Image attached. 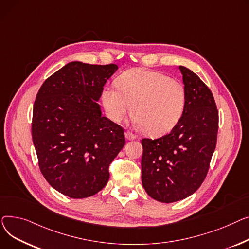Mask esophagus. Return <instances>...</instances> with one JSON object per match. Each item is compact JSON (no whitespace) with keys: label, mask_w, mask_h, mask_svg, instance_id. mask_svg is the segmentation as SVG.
I'll use <instances>...</instances> for the list:
<instances>
[{"label":"esophagus","mask_w":249,"mask_h":249,"mask_svg":"<svg viewBox=\"0 0 249 249\" xmlns=\"http://www.w3.org/2000/svg\"><path fill=\"white\" fill-rule=\"evenodd\" d=\"M125 137H126V139L128 140V141H131V140H136L138 137L135 135V134H133V133H130L129 130H126V133H125Z\"/></svg>","instance_id":"1"}]
</instances>
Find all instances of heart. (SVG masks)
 Masks as SVG:
<instances>
[{
	"instance_id": "heart-1",
	"label": "heart",
	"mask_w": 249,
	"mask_h": 249,
	"mask_svg": "<svg viewBox=\"0 0 249 249\" xmlns=\"http://www.w3.org/2000/svg\"><path fill=\"white\" fill-rule=\"evenodd\" d=\"M119 89L107 86L101 99L108 118L115 123L130 112L149 136H160L178 124L186 106V89L165 73L143 68L124 72L116 79Z\"/></svg>"
}]
</instances>
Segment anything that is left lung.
Instances as JSON below:
<instances>
[{
  "label": "left lung",
  "mask_w": 249,
  "mask_h": 249,
  "mask_svg": "<svg viewBox=\"0 0 249 249\" xmlns=\"http://www.w3.org/2000/svg\"><path fill=\"white\" fill-rule=\"evenodd\" d=\"M179 68L187 96L180 121L162 138L142 140V186L163 203L197 191L207 176L217 142L219 118L211 90L193 71Z\"/></svg>",
  "instance_id": "8db88e82"
}]
</instances>
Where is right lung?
<instances>
[{
    "label": "right lung",
    "mask_w": 249,
    "mask_h": 249,
    "mask_svg": "<svg viewBox=\"0 0 249 249\" xmlns=\"http://www.w3.org/2000/svg\"><path fill=\"white\" fill-rule=\"evenodd\" d=\"M115 64L70 62L41 85L33 107L32 139L46 181L70 198L104 188L108 168L125 143L124 128L101 115L96 101Z\"/></svg>",
    "instance_id": "right-lung-1"
}]
</instances>
